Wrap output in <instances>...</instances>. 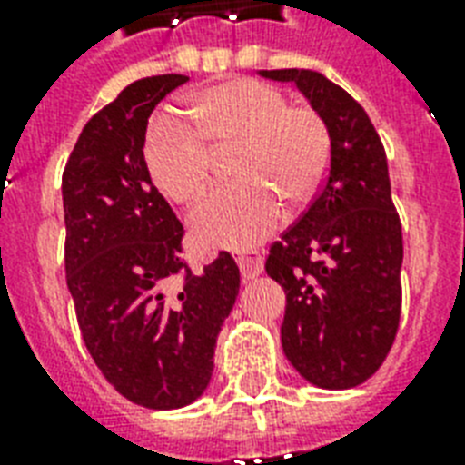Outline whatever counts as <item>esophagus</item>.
Returning a JSON list of instances; mask_svg holds the SVG:
<instances>
[{"label":"esophagus","instance_id":"34e87169","mask_svg":"<svg viewBox=\"0 0 465 465\" xmlns=\"http://www.w3.org/2000/svg\"><path fill=\"white\" fill-rule=\"evenodd\" d=\"M239 268H241V277L243 280H255V277L262 272V255L261 253H246L239 255Z\"/></svg>","mask_w":465,"mask_h":465}]
</instances>
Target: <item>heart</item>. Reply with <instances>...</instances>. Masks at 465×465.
Listing matches in <instances>:
<instances>
[{"mask_svg":"<svg viewBox=\"0 0 465 465\" xmlns=\"http://www.w3.org/2000/svg\"><path fill=\"white\" fill-rule=\"evenodd\" d=\"M193 127L171 113L149 123L144 163L161 195L193 204L210 185L212 154L233 149L229 175L190 226L203 246L246 251L275 232L282 204H304L331 168V130L311 105L287 104L277 86L236 76L207 86L188 105Z\"/></svg>","mask_w":465,"mask_h":465,"instance_id":"obj_1","label":"heart"}]
</instances>
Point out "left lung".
<instances>
[{
	"instance_id": "1",
	"label": "left lung",
	"mask_w": 465,
	"mask_h": 465,
	"mask_svg": "<svg viewBox=\"0 0 465 465\" xmlns=\"http://www.w3.org/2000/svg\"><path fill=\"white\" fill-rule=\"evenodd\" d=\"M261 74L297 84L332 142L318 195L265 261L287 294L282 350L313 386L352 389L381 367L401 321L403 232L391 200L386 152L364 108L323 74Z\"/></svg>"
}]
</instances>
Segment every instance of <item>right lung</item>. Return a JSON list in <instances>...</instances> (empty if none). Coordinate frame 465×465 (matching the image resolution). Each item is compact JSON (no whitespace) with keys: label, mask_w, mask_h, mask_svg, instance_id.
<instances>
[{"label":"right lung","mask_w":465,"mask_h":465,"mask_svg":"<svg viewBox=\"0 0 465 465\" xmlns=\"http://www.w3.org/2000/svg\"><path fill=\"white\" fill-rule=\"evenodd\" d=\"M183 74L147 76L84 125L62 173L64 270L86 350L127 401L173 411L203 396L241 275L222 253L193 270L183 224L144 163L149 115Z\"/></svg>","instance_id":"right-lung-1"}]
</instances>
